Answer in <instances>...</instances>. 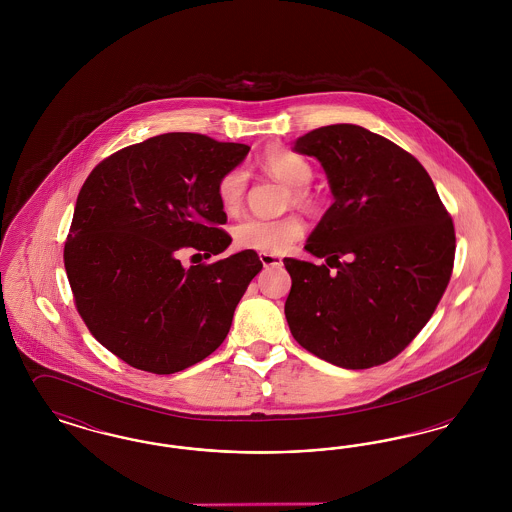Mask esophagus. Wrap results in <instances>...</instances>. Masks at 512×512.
Segmentation results:
<instances>
[{
    "label": "esophagus",
    "mask_w": 512,
    "mask_h": 512,
    "mask_svg": "<svg viewBox=\"0 0 512 512\" xmlns=\"http://www.w3.org/2000/svg\"><path fill=\"white\" fill-rule=\"evenodd\" d=\"M259 259H261L263 267H280L282 265V259L276 255H270V253H259Z\"/></svg>",
    "instance_id": "34e87169"
}]
</instances>
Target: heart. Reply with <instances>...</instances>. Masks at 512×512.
Wrapping results in <instances>:
<instances>
[{
  "label": "heart",
  "mask_w": 512,
  "mask_h": 512,
  "mask_svg": "<svg viewBox=\"0 0 512 512\" xmlns=\"http://www.w3.org/2000/svg\"><path fill=\"white\" fill-rule=\"evenodd\" d=\"M261 169L282 182L290 190V201L295 207L313 209L317 205L315 195L307 188L313 180V167L311 163L290 149L284 147H270L261 157ZM247 190V174L244 169H232L226 172L219 180L217 194H219L220 207L234 215L242 209ZM234 244L240 249L259 251L280 255L286 253L301 236H303V222L297 217H282V219H257L247 217L234 226Z\"/></svg>",
  "instance_id": "heart-1"
}]
</instances>
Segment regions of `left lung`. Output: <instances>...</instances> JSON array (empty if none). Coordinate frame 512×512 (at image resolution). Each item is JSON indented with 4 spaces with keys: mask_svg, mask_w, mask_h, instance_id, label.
Segmentation results:
<instances>
[{
    "mask_svg": "<svg viewBox=\"0 0 512 512\" xmlns=\"http://www.w3.org/2000/svg\"><path fill=\"white\" fill-rule=\"evenodd\" d=\"M293 151L318 159L334 195L305 249L339 272L284 259L292 336L341 368L388 363L426 326L449 284L453 220L413 155L363 126H322Z\"/></svg>",
    "mask_w": 512,
    "mask_h": 512,
    "instance_id": "1",
    "label": "left lung"
}]
</instances>
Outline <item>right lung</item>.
I'll return each mask as SVG.
<instances>
[{"label": "right lung", "instance_id": "right-lung-1", "mask_svg": "<svg viewBox=\"0 0 512 512\" xmlns=\"http://www.w3.org/2000/svg\"><path fill=\"white\" fill-rule=\"evenodd\" d=\"M245 144L169 132L124 147L86 178L65 244L74 303L92 336L134 368L172 374L209 357L263 263L240 251L184 267L182 249L209 259L232 238L220 230L219 180Z\"/></svg>", "mask_w": 512, "mask_h": 512}]
</instances>
